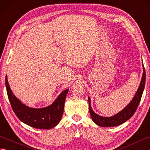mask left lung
I'll list each match as a JSON object with an SVG mask.
<instances>
[{"label": "left lung", "mask_w": 150, "mask_h": 150, "mask_svg": "<svg viewBox=\"0 0 150 150\" xmlns=\"http://www.w3.org/2000/svg\"><path fill=\"white\" fill-rule=\"evenodd\" d=\"M143 66V74L142 79L140 83L139 87L134 97L133 98L132 101L128 104V106L121 110L120 112L115 114L113 116L105 117L98 115L93 111L91 106V100L90 97H88L89 103V110L92 120L93 122L97 124L98 126L102 127H113L120 125L121 124L125 122L126 120L130 119L137 110L140 101H141L142 95L144 91L145 82H146V71L144 65Z\"/></svg>", "instance_id": "1"}]
</instances>
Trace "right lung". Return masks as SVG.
<instances>
[{"label":"right lung","instance_id":"obj_1","mask_svg":"<svg viewBox=\"0 0 150 150\" xmlns=\"http://www.w3.org/2000/svg\"><path fill=\"white\" fill-rule=\"evenodd\" d=\"M6 87L13 110L22 122L38 129H49L59 123L64 112V106L69 89L63 91L52 104L43 108H32L22 104L9 87L6 75Z\"/></svg>","mask_w":150,"mask_h":150}]
</instances>
